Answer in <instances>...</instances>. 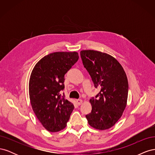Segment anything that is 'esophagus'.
I'll return each instance as SVG.
<instances>
[{
  "mask_svg": "<svg viewBox=\"0 0 155 155\" xmlns=\"http://www.w3.org/2000/svg\"><path fill=\"white\" fill-rule=\"evenodd\" d=\"M77 103H78V104L79 105H80L82 104L83 100H77Z\"/></svg>",
  "mask_w": 155,
  "mask_h": 155,
  "instance_id": "1",
  "label": "esophagus"
}]
</instances>
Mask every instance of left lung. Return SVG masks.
I'll return each instance as SVG.
<instances>
[{"mask_svg": "<svg viewBox=\"0 0 155 155\" xmlns=\"http://www.w3.org/2000/svg\"><path fill=\"white\" fill-rule=\"evenodd\" d=\"M80 55L94 87L100 88L96 98L90 100L92 111L86 115L88 123L97 130L110 129L121 118L127 105L129 85L126 74L109 54L87 50H81Z\"/></svg>", "mask_w": 155, "mask_h": 155, "instance_id": "8db88e82", "label": "left lung"}]
</instances>
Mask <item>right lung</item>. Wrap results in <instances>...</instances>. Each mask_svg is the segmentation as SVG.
<instances>
[{"label": "right lung", "instance_id": "1", "mask_svg": "<svg viewBox=\"0 0 155 155\" xmlns=\"http://www.w3.org/2000/svg\"><path fill=\"white\" fill-rule=\"evenodd\" d=\"M79 59L76 51H58L45 56L33 68L29 81L32 109L44 127L50 132L65 128L74 110L73 104L61 97L64 74Z\"/></svg>", "mask_w": 155, "mask_h": 155}]
</instances>
